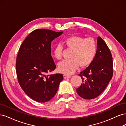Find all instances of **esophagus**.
Listing matches in <instances>:
<instances>
[{
	"label": "esophagus",
	"mask_w": 126,
	"mask_h": 126,
	"mask_svg": "<svg viewBox=\"0 0 126 126\" xmlns=\"http://www.w3.org/2000/svg\"><path fill=\"white\" fill-rule=\"evenodd\" d=\"M63 77H64V79L69 78H71V76L67 75H63Z\"/></svg>",
	"instance_id": "1"
}]
</instances>
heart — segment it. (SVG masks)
I'll return each mask as SVG.
<instances>
[{
    "label": "heart",
    "mask_w": 126,
    "mask_h": 126,
    "mask_svg": "<svg viewBox=\"0 0 126 126\" xmlns=\"http://www.w3.org/2000/svg\"><path fill=\"white\" fill-rule=\"evenodd\" d=\"M63 43L69 49H72L69 59H65L58 64L59 70L66 75L72 74L79 65L82 67L89 66L93 62L97 54V46L93 38L72 36L63 40ZM63 47L62 45H56L53 49L55 58L60 60L63 57Z\"/></svg>",
    "instance_id": "obj_1"
}]
</instances>
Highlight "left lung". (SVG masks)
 <instances>
[{
	"instance_id": "obj_1",
	"label": "left lung",
	"mask_w": 126,
	"mask_h": 126,
	"mask_svg": "<svg viewBox=\"0 0 126 126\" xmlns=\"http://www.w3.org/2000/svg\"><path fill=\"white\" fill-rule=\"evenodd\" d=\"M79 75L81 86L76 89L85 99L97 97L104 91L113 75L112 57L107 45L100 37L97 38V51L93 62Z\"/></svg>"
}]
</instances>
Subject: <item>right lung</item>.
Wrapping results in <instances>:
<instances>
[{
	"label": "right lung",
	"mask_w": 126,
	"mask_h": 126,
	"mask_svg": "<svg viewBox=\"0 0 126 126\" xmlns=\"http://www.w3.org/2000/svg\"><path fill=\"white\" fill-rule=\"evenodd\" d=\"M63 33L36 29L29 34L19 49L16 63L18 80L26 94L36 101L51 100L63 80V74L48 75L56 67L51 56V41Z\"/></svg>",
	"instance_id": "right-lung-1"
}]
</instances>
